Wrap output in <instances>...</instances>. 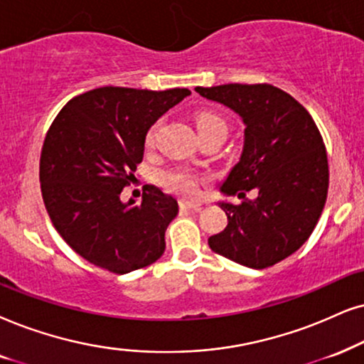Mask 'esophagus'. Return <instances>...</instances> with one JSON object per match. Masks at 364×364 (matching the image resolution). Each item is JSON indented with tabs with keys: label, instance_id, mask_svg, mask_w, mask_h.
<instances>
[{
	"label": "esophagus",
	"instance_id": "obj_1",
	"mask_svg": "<svg viewBox=\"0 0 364 364\" xmlns=\"http://www.w3.org/2000/svg\"><path fill=\"white\" fill-rule=\"evenodd\" d=\"M181 206L183 208H188V210H198L201 206V201H190V200H183L181 201Z\"/></svg>",
	"mask_w": 364,
	"mask_h": 364
}]
</instances>
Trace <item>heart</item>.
<instances>
[{
  "label": "heart",
  "mask_w": 364,
  "mask_h": 364,
  "mask_svg": "<svg viewBox=\"0 0 364 364\" xmlns=\"http://www.w3.org/2000/svg\"><path fill=\"white\" fill-rule=\"evenodd\" d=\"M193 121H195V127L200 137L213 136V134H227V122H225L218 114L210 112V110H201V112H198ZM154 134H156V126H153L148 131L146 144L148 146L153 144ZM164 183H166L171 190L181 191L185 193V195H193V193L196 191L195 178L185 171H174V173L166 174Z\"/></svg>",
  "instance_id": "1"
}]
</instances>
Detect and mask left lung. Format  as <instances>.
I'll return each mask as SVG.
<instances>
[{
    "label": "left lung",
    "mask_w": 364,
    "mask_h": 364,
    "mask_svg": "<svg viewBox=\"0 0 364 364\" xmlns=\"http://www.w3.org/2000/svg\"><path fill=\"white\" fill-rule=\"evenodd\" d=\"M201 97L242 119L243 148L220 186L240 205L218 201L227 213L223 232L208 238L216 254L250 269H265L304 245L328 198L329 168L323 137L311 114L270 84L196 87ZM255 189L254 200L245 198Z\"/></svg>",
    "instance_id": "1"
}]
</instances>
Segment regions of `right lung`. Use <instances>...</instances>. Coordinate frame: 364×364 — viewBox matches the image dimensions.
I'll return each instance as SVG.
<instances>
[{
	"instance_id": "obj_1",
	"label": "right lung",
	"mask_w": 364,
	"mask_h": 364,
	"mask_svg": "<svg viewBox=\"0 0 364 364\" xmlns=\"http://www.w3.org/2000/svg\"><path fill=\"white\" fill-rule=\"evenodd\" d=\"M190 94L99 87L55 117L41 148V196L60 237L90 264L127 274L164 254L178 201L156 186L141 205L124 203L121 193L134 179L151 126Z\"/></svg>"
}]
</instances>
